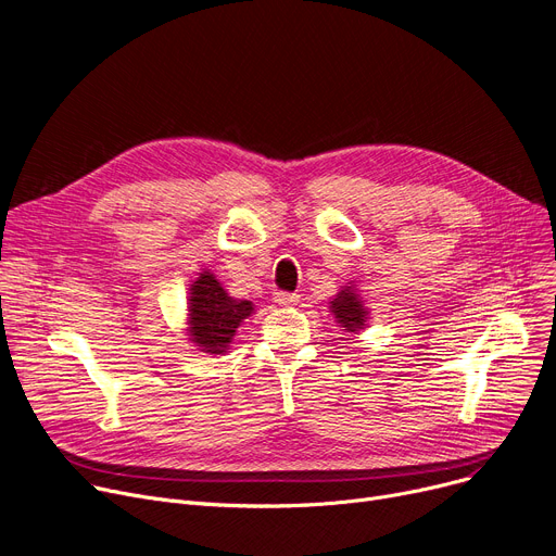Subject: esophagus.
I'll list each match as a JSON object with an SVG mask.
<instances>
[{
	"instance_id": "obj_1",
	"label": "esophagus",
	"mask_w": 556,
	"mask_h": 556,
	"mask_svg": "<svg viewBox=\"0 0 556 556\" xmlns=\"http://www.w3.org/2000/svg\"><path fill=\"white\" fill-rule=\"evenodd\" d=\"M274 301H276L278 305H294V303H299V294H292V292H276V294H274Z\"/></svg>"
}]
</instances>
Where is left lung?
<instances>
[{"mask_svg": "<svg viewBox=\"0 0 556 556\" xmlns=\"http://www.w3.org/2000/svg\"><path fill=\"white\" fill-rule=\"evenodd\" d=\"M330 307L337 324H341V328H346L349 332H357L362 326H366V307L362 305V301L351 287H343L330 301Z\"/></svg>", "mask_w": 556, "mask_h": 556, "instance_id": "1", "label": "left lung"}]
</instances>
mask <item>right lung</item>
Segmentation results:
<instances>
[{"label":"right lung","mask_w":556,"mask_h":556,"mask_svg":"<svg viewBox=\"0 0 556 556\" xmlns=\"http://www.w3.org/2000/svg\"><path fill=\"white\" fill-rule=\"evenodd\" d=\"M190 337L203 353L222 355L247 316L253 312L251 301L230 299L217 278L203 271L190 289Z\"/></svg>","instance_id":"right-lung-1"}]
</instances>
